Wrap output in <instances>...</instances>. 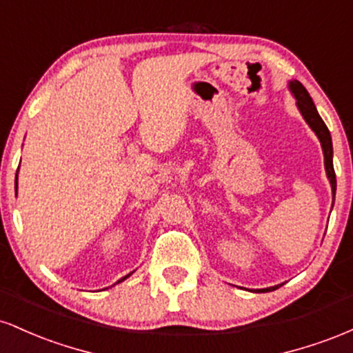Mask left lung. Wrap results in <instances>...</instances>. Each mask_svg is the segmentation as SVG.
Instances as JSON below:
<instances>
[{"mask_svg":"<svg viewBox=\"0 0 353 353\" xmlns=\"http://www.w3.org/2000/svg\"><path fill=\"white\" fill-rule=\"evenodd\" d=\"M289 89L295 98V104L297 109L301 111V114L305 123L309 124V128L315 132V136L319 137L320 145H322L323 152V165H325L327 177H329L330 188H332V202L335 201V189H337V179H335V171H334V148H332V137L330 131L327 128L325 123L320 117L317 108H315L314 101H312L310 94L307 92V89L302 86L299 81H289ZM279 289V285L267 287V289H259L257 292H270V290Z\"/></svg>","mask_w":353,"mask_h":353,"instance_id":"obj_1","label":"left lung"}]
</instances>
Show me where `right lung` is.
Masks as SVG:
<instances>
[{
	"label": "right lung",
	"mask_w": 353,
	"mask_h": 353,
	"mask_svg": "<svg viewBox=\"0 0 353 353\" xmlns=\"http://www.w3.org/2000/svg\"><path fill=\"white\" fill-rule=\"evenodd\" d=\"M14 189H16V194H18V172H16V181H14ZM132 272H134V270H132ZM132 272L131 274H128V275H124V277L123 279H119V281H117L116 283H121V282H123V281H125V279H128L129 277V275H132ZM116 283H114V285H116Z\"/></svg>",
	"instance_id": "obj_1"
}]
</instances>
